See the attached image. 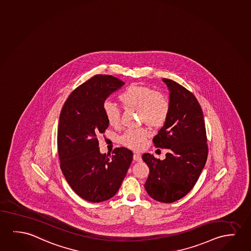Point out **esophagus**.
<instances>
[{
    "instance_id": "esophagus-1",
    "label": "esophagus",
    "mask_w": 251,
    "mask_h": 251,
    "mask_svg": "<svg viewBox=\"0 0 251 251\" xmlns=\"http://www.w3.org/2000/svg\"><path fill=\"white\" fill-rule=\"evenodd\" d=\"M133 159H134L135 161H141L142 160V156L139 153H135L134 156H133Z\"/></svg>"
}]
</instances>
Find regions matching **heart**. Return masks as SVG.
<instances>
[{
	"label": "heart",
	"instance_id": "heart-1",
	"mask_svg": "<svg viewBox=\"0 0 251 251\" xmlns=\"http://www.w3.org/2000/svg\"><path fill=\"white\" fill-rule=\"evenodd\" d=\"M118 99L125 107L139 110L140 119L149 127L159 128L168 119L170 104L167 98L148 86L131 84L119 95ZM103 113L110 126H119L120 109L117 106L112 102H104ZM147 135L143 128L129 129L122 136L121 142L130 149H142Z\"/></svg>",
	"mask_w": 251,
	"mask_h": 251
}]
</instances>
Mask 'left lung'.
<instances>
[{
  "label": "left lung",
  "mask_w": 251,
  "mask_h": 251,
  "mask_svg": "<svg viewBox=\"0 0 251 251\" xmlns=\"http://www.w3.org/2000/svg\"><path fill=\"white\" fill-rule=\"evenodd\" d=\"M162 80L170 92V113L153 142L168 153L162 160L149 153L142 155L149 167L144 186L153 200L173 203L189 193L200 178L207 160V138L203 111L194 95L173 80Z\"/></svg>",
  "instance_id": "left-lung-1"
}]
</instances>
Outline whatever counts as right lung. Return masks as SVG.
Listing matches in <instances>:
<instances>
[{"mask_svg":"<svg viewBox=\"0 0 251 251\" xmlns=\"http://www.w3.org/2000/svg\"><path fill=\"white\" fill-rule=\"evenodd\" d=\"M124 82L109 75H96L71 93L62 108L58 128V152L62 173L82 199L99 203L120 188L133 159L126 148L101 153L98 136L109 124L103 113L106 98Z\"/></svg>","mask_w":251,"mask_h":251,"instance_id":"right-lung-1","label":"right lung"}]
</instances>
